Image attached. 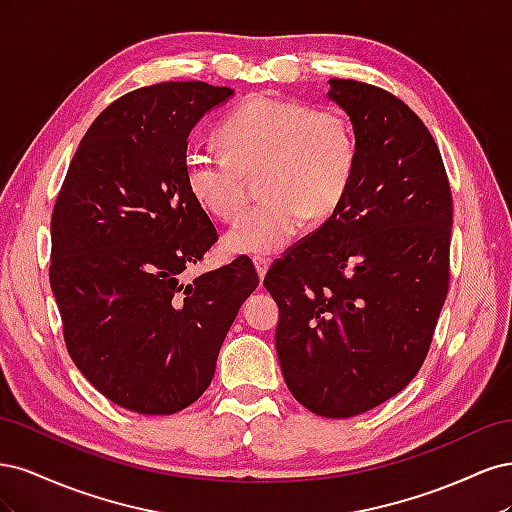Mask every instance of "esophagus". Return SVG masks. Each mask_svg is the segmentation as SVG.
<instances>
[{"label":"esophagus","mask_w":512,"mask_h":512,"mask_svg":"<svg viewBox=\"0 0 512 512\" xmlns=\"http://www.w3.org/2000/svg\"><path fill=\"white\" fill-rule=\"evenodd\" d=\"M269 265H271L269 258H262V256H256V258H254V267H256V273H258V277H260V282L265 280V275H267V271H269Z\"/></svg>","instance_id":"1"}]
</instances>
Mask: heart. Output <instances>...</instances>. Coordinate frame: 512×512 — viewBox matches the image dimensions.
Instances as JSON below:
<instances>
[{
	"label": "heart",
	"mask_w": 512,
	"mask_h": 512,
	"mask_svg": "<svg viewBox=\"0 0 512 512\" xmlns=\"http://www.w3.org/2000/svg\"><path fill=\"white\" fill-rule=\"evenodd\" d=\"M222 151L190 149L183 177L196 203L220 220H235L258 179L265 203L224 235L232 254L267 256L299 235L305 220L322 222L344 203L356 168L350 121L331 108L254 96L218 132Z\"/></svg>",
	"instance_id": "heart-1"
}]
</instances>
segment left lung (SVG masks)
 <instances>
[{"mask_svg":"<svg viewBox=\"0 0 512 512\" xmlns=\"http://www.w3.org/2000/svg\"><path fill=\"white\" fill-rule=\"evenodd\" d=\"M350 117L356 168L344 203L275 262V350L294 399L350 418L404 391L448 292L453 198L436 141L380 87L331 79Z\"/></svg>","mask_w":512,"mask_h":512,"instance_id":"1","label":"left lung"}]
</instances>
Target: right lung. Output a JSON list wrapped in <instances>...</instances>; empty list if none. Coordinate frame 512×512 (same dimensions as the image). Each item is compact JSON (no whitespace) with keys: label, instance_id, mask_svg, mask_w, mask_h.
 Returning <instances> with one entry per match:
<instances>
[{"label":"right lung","instance_id":"1","mask_svg":"<svg viewBox=\"0 0 512 512\" xmlns=\"http://www.w3.org/2000/svg\"><path fill=\"white\" fill-rule=\"evenodd\" d=\"M235 91L158 83L104 108L51 218V288L74 365L113 404L175 414L207 391L224 337L258 286L252 260L183 282L218 241L183 177L188 136Z\"/></svg>","mask_w":512,"mask_h":512}]
</instances>
